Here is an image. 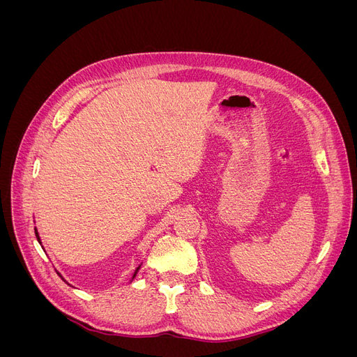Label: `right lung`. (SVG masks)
<instances>
[{
  "mask_svg": "<svg viewBox=\"0 0 357 357\" xmlns=\"http://www.w3.org/2000/svg\"><path fill=\"white\" fill-rule=\"evenodd\" d=\"M36 235H37V232H36ZM37 240L40 241V238H38V235H37ZM138 268H139V266H138ZM138 268H137V271H138ZM135 274H137V273H134V277H135Z\"/></svg>",
  "mask_w": 357,
  "mask_h": 357,
  "instance_id": "add662e5",
  "label": "right lung"
}]
</instances>
